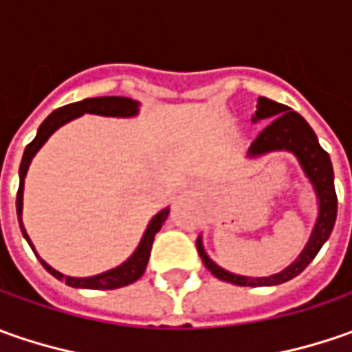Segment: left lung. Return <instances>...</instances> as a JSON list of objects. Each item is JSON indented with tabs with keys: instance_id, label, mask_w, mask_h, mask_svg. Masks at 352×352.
Wrapping results in <instances>:
<instances>
[{
	"instance_id": "obj_1",
	"label": "left lung",
	"mask_w": 352,
	"mask_h": 352,
	"mask_svg": "<svg viewBox=\"0 0 352 352\" xmlns=\"http://www.w3.org/2000/svg\"><path fill=\"white\" fill-rule=\"evenodd\" d=\"M263 119H272V121H268L263 133L252 141L249 156L254 158V156L268 155L274 151H288L296 156L307 180L314 186V192L318 197V219H316L314 231L309 235V241L305 243L304 250L300 252V256L290 266H286L282 272L272 274V276H239V274L225 270L208 256L204 243H201V236H197V252L213 276L223 280V282H229V284L252 286V288L276 286V284H284V282L298 276L305 266L316 258L323 243L329 239L335 219H337V194H335V184H333L331 158L321 148L314 129L307 125V121L300 113L292 111L288 105L272 102L268 98H258L256 111L252 116V121H263Z\"/></svg>"
}]
</instances>
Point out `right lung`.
Segmentation results:
<instances>
[{
  "mask_svg": "<svg viewBox=\"0 0 352 352\" xmlns=\"http://www.w3.org/2000/svg\"><path fill=\"white\" fill-rule=\"evenodd\" d=\"M84 113H96V116H105V117H135L139 113V102L131 100V98H121V96H105V98H88V100H82V102L70 103V105H64L60 109L52 111L50 116L43 121V125L36 131V137L33 141L27 144L25 153H23V160H21L19 166V190H17V217H19V227L23 236L27 239V243L31 245V249L34 250L31 239L27 235L25 227H23V188H25V176H27V170H29V164L33 160V156L38 153V148L48 141V137L56 131L58 127H62L64 123L72 121L76 117L84 116ZM170 208L166 210L158 211L155 217L151 219V223L146 227L144 235H142L139 247L135 249V252L129 256L127 261L123 264H119L116 268L107 270V272H102V274H96V276L88 278H74V276H66L58 270H54L50 264H47L34 250L36 258L41 261V264L45 266V270L50 272L54 278L58 280H64L68 286L72 288H86V290H116V288H123V286H129L133 282H137L139 278L144 274V268H146V263H148V256H151V249H153V241H155V235L160 231L162 223L166 221L168 217Z\"/></svg>",
  "mask_w": 352,
  "mask_h": 352,
  "instance_id": "add662e5",
  "label": "right lung"
}]
</instances>
